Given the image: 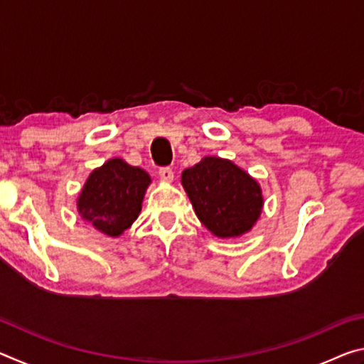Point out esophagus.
<instances>
[{
	"label": "esophagus",
	"mask_w": 364,
	"mask_h": 364,
	"mask_svg": "<svg viewBox=\"0 0 364 364\" xmlns=\"http://www.w3.org/2000/svg\"><path fill=\"white\" fill-rule=\"evenodd\" d=\"M159 176L162 178L165 183H171V181H173V170H171L170 167L159 168Z\"/></svg>",
	"instance_id": "1"
}]
</instances>
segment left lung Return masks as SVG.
<instances>
[{
	"instance_id": "obj_1",
	"label": "left lung",
	"mask_w": 364,
	"mask_h": 364,
	"mask_svg": "<svg viewBox=\"0 0 364 364\" xmlns=\"http://www.w3.org/2000/svg\"><path fill=\"white\" fill-rule=\"evenodd\" d=\"M181 184L197 218L217 237L242 236L260 218V184L231 160L204 157L183 171Z\"/></svg>"
}]
</instances>
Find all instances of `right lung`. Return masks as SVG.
I'll return each instance as SVG.
<instances>
[{"mask_svg":"<svg viewBox=\"0 0 364 364\" xmlns=\"http://www.w3.org/2000/svg\"><path fill=\"white\" fill-rule=\"evenodd\" d=\"M151 176L119 157L95 168L77 199L80 217L110 237L133 225L143 205Z\"/></svg>","mask_w":364,"mask_h":364,"instance_id":"add662e5","label":"right lung"}]
</instances>
